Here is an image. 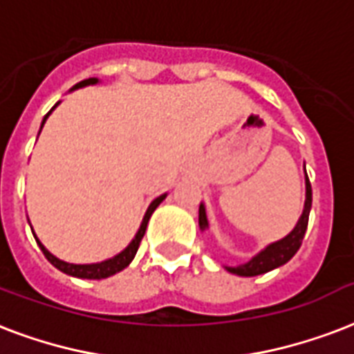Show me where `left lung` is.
<instances>
[{"label":"left lung","instance_id":"left-lung-1","mask_svg":"<svg viewBox=\"0 0 354 354\" xmlns=\"http://www.w3.org/2000/svg\"><path fill=\"white\" fill-rule=\"evenodd\" d=\"M304 185H306V198H304L303 213H301V217L297 221L295 228L288 236L279 239V241L267 245L266 249H261L258 254L252 256L249 261H245L241 266H226L225 269L228 273L237 274V277H258V274L269 273V271H273L277 267L284 266V263H288L295 256V252L301 247V243H303L304 234H306L310 207H312V187H310V180L306 176V171H304ZM198 226H201L202 232L209 228L206 206L204 204H201V207H198Z\"/></svg>","mask_w":354,"mask_h":354}]
</instances>
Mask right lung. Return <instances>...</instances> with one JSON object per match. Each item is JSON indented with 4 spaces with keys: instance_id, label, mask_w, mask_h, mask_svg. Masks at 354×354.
<instances>
[{
    "instance_id": "add662e5",
    "label": "right lung",
    "mask_w": 354,
    "mask_h": 354,
    "mask_svg": "<svg viewBox=\"0 0 354 354\" xmlns=\"http://www.w3.org/2000/svg\"><path fill=\"white\" fill-rule=\"evenodd\" d=\"M98 77H88V80H83L80 81L77 85H74V87L70 88V93L72 91H75V88H81V87H87V85H96L98 83ZM61 104V102H57V104L53 105L50 109V113L46 115L44 120H42V124H40V129H42V126H44V122L48 120V117L51 115V111L57 107V105ZM40 133V131H39ZM165 195L158 196V198H153L152 204L148 206L147 213H145V217H142V223L141 226H139V230H137V234H135V237L129 241V245L126 247V249L122 250V252H118L117 256H113V258H109V260H104V261H98V263H68V261H63L59 260L57 256H53L50 252V250L46 249L44 245L40 243V239L37 236H33L35 239H37V243H39L40 250L44 252V256L48 258V261H50L51 266L57 267L59 271H63V273L70 274V277H75V279H88V280H102V279H107V277H113V274H117L118 271H122V269H126V267L131 263V260L135 258V254H137V249H139V243H141L142 236H145V232H147V226H148V221H150V217H152L153 209L161 204V202L165 201Z\"/></svg>"
}]
</instances>
